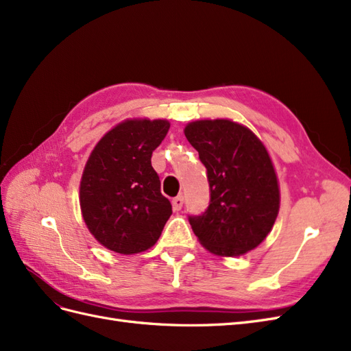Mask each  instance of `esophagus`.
I'll list each match as a JSON object with an SVG mask.
<instances>
[{"instance_id": "obj_1", "label": "esophagus", "mask_w": 351, "mask_h": 351, "mask_svg": "<svg viewBox=\"0 0 351 351\" xmlns=\"http://www.w3.org/2000/svg\"><path fill=\"white\" fill-rule=\"evenodd\" d=\"M183 204H184V199L183 196H177L173 199V209L177 212L183 208Z\"/></svg>"}]
</instances>
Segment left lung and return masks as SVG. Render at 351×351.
Returning a JSON list of instances; mask_svg holds the SVG:
<instances>
[{
  "instance_id": "obj_1",
  "label": "left lung",
  "mask_w": 351,
  "mask_h": 351,
  "mask_svg": "<svg viewBox=\"0 0 351 351\" xmlns=\"http://www.w3.org/2000/svg\"><path fill=\"white\" fill-rule=\"evenodd\" d=\"M184 134L209 183V206L189 215L199 241L221 256H240L259 246L280 209L277 176L262 142L230 120L190 123Z\"/></svg>"
}]
</instances>
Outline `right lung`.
Segmentation results:
<instances>
[{
	"mask_svg": "<svg viewBox=\"0 0 351 351\" xmlns=\"http://www.w3.org/2000/svg\"><path fill=\"white\" fill-rule=\"evenodd\" d=\"M167 120H127L95 146L80 182V208L102 246L133 254L152 247L173 214L151 164Z\"/></svg>",
	"mask_w": 351,
	"mask_h": 351,
	"instance_id": "1",
	"label": "right lung"
}]
</instances>
